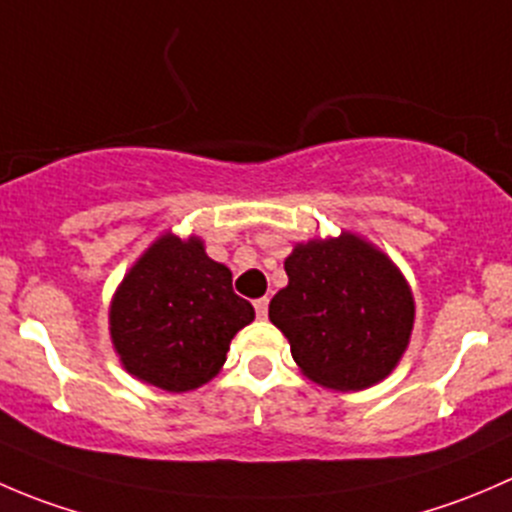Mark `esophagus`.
I'll return each instance as SVG.
<instances>
[{
    "label": "esophagus",
    "mask_w": 512,
    "mask_h": 512,
    "mask_svg": "<svg viewBox=\"0 0 512 512\" xmlns=\"http://www.w3.org/2000/svg\"><path fill=\"white\" fill-rule=\"evenodd\" d=\"M267 309H270V299H267V297L255 299V312H257V317L265 319V317H267Z\"/></svg>",
    "instance_id": "1"
}]
</instances>
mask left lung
Masks as SVG:
<instances>
[{
	"mask_svg": "<svg viewBox=\"0 0 512 512\" xmlns=\"http://www.w3.org/2000/svg\"><path fill=\"white\" fill-rule=\"evenodd\" d=\"M285 272L270 319L309 379L359 391L394 369L414 327V297L379 250L354 235L312 240L294 247Z\"/></svg>",
	"mask_w": 512,
	"mask_h": 512,
	"instance_id": "obj_1",
	"label": "left lung"
}]
</instances>
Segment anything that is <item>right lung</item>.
<instances>
[{
	"instance_id": "obj_1",
	"label": "right lung",
	"mask_w": 512,
	"mask_h": 512,
	"mask_svg": "<svg viewBox=\"0 0 512 512\" xmlns=\"http://www.w3.org/2000/svg\"><path fill=\"white\" fill-rule=\"evenodd\" d=\"M255 319L225 265L198 237L163 235L136 262L111 304V339L123 366L165 391L198 389L225 364L230 339Z\"/></svg>"
}]
</instances>
